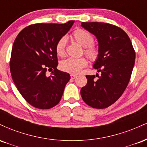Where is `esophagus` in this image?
I'll return each instance as SVG.
<instances>
[{"instance_id": "1", "label": "esophagus", "mask_w": 147, "mask_h": 147, "mask_svg": "<svg viewBox=\"0 0 147 147\" xmlns=\"http://www.w3.org/2000/svg\"><path fill=\"white\" fill-rule=\"evenodd\" d=\"M77 75H70V78H71L72 79H74L77 78Z\"/></svg>"}]
</instances>
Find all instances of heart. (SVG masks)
<instances>
[{
    "label": "heart",
    "mask_w": 147,
    "mask_h": 147,
    "mask_svg": "<svg viewBox=\"0 0 147 147\" xmlns=\"http://www.w3.org/2000/svg\"><path fill=\"white\" fill-rule=\"evenodd\" d=\"M72 39L81 46L84 47V53L90 61H96L99 55V49L93 43L94 36L87 30L77 29L71 35ZM66 38L62 36L58 40L55 45V50L58 56L64 57L65 55ZM88 61L84 57L79 59L68 58L60 63L61 70L72 75L80 73L82 69L87 65Z\"/></svg>",
    "instance_id": "b5f03b06"
}]
</instances>
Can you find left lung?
Here are the masks:
<instances>
[{
    "label": "left lung",
    "instance_id": "1",
    "mask_svg": "<svg viewBox=\"0 0 147 147\" xmlns=\"http://www.w3.org/2000/svg\"><path fill=\"white\" fill-rule=\"evenodd\" d=\"M82 26L98 40L99 55L93 68L101 74L86 76L88 82L81 89V95L91 107L105 109L114 104L127 87L136 52L127 34L116 25L91 22L82 23Z\"/></svg>",
    "mask_w": 147,
    "mask_h": 147
}]
</instances>
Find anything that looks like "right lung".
I'll return each mask as SVG.
<instances>
[{"label":"right lung","mask_w":147,"mask_h":147,"mask_svg":"<svg viewBox=\"0 0 147 147\" xmlns=\"http://www.w3.org/2000/svg\"><path fill=\"white\" fill-rule=\"evenodd\" d=\"M74 22L30 25L15 39L9 61L11 77L22 97L34 107L51 109L61 99L70 76L57 70L55 45ZM52 69L51 75L47 76Z\"/></svg>","instance_id":"add662e5"}]
</instances>
